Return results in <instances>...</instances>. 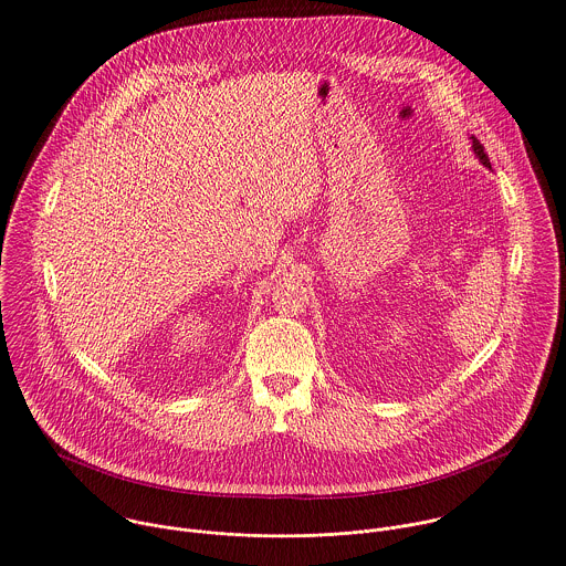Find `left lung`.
<instances>
[{"instance_id": "left-lung-1", "label": "left lung", "mask_w": 566, "mask_h": 566, "mask_svg": "<svg viewBox=\"0 0 566 566\" xmlns=\"http://www.w3.org/2000/svg\"><path fill=\"white\" fill-rule=\"evenodd\" d=\"M472 138V149H474V154H476V158L485 165V167H490L492 169V163H490V158H488V154H485V149H483V145L479 143V138L476 136H470Z\"/></svg>"}]
</instances>
